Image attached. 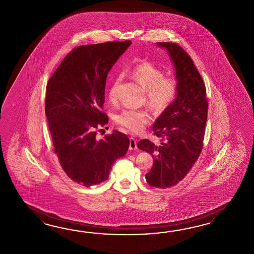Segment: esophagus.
<instances>
[{
    "mask_svg": "<svg viewBox=\"0 0 254 254\" xmlns=\"http://www.w3.org/2000/svg\"><path fill=\"white\" fill-rule=\"evenodd\" d=\"M129 149L130 151L137 149V140H135L134 138H132V137L129 138Z\"/></svg>",
    "mask_w": 254,
    "mask_h": 254,
    "instance_id": "1",
    "label": "esophagus"
}]
</instances>
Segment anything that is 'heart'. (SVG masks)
I'll return each instance as SVG.
<instances>
[{
  "instance_id": "heart-1",
  "label": "heart",
  "mask_w": 254,
  "mask_h": 254,
  "mask_svg": "<svg viewBox=\"0 0 254 254\" xmlns=\"http://www.w3.org/2000/svg\"><path fill=\"white\" fill-rule=\"evenodd\" d=\"M129 75L146 91V103L157 112H162L172 103L177 93V82L173 77L163 76L158 66L150 62H142L129 70ZM121 77L114 78L109 87L111 103L117 100ZM151 115L145 110L125 109L116 114L115 121L132 132H139L151 122Z\"/></svg>"
}]
</instances>
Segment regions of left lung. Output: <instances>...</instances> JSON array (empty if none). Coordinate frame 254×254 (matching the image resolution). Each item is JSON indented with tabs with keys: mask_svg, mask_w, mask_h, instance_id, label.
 Masks as SVG:
<instances>
[{
	"mask_svg": "<svg viewBox=\"0 0 254 254\" xmlns=\"http://www.w3.org/2000/svg\"><path fill=\"white\" fill-rule=\"evenodd\" d=\"M173 61L177 80L176 98L163 111L152 129L160 144L140 140L138 148L151 153L154 162L145 175L151 187L166 189L178 184L189 173L203 146L208 102L206 88L193 61L180 45L157 43Z\"/></svg>",
	"mask_w": 254,
	"mask_h": 254,
	"instance_id": "left-lung-1",
	"label": "left lung"
}]
</instances>
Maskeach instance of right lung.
<instances>
[{"label": "right lung", "mask_w": 254, "mask_h": 254, "mask_svg": "<svg viewBox=\"0 0 254 254\" xmlns=\"http://www.w3.org/2000/svg\"><path fill=\"white\" fill-rule=\"evenodd\" d=\"M130 43L76 47L46 86L45 114L54 152L67 176L85 187L105 182L115 161L129 148L125 133L114 130L99 140L97 129L108 124L103 112L107 74Z\"/></svg>", "instance_id": "add662e5"}]
</instances>
